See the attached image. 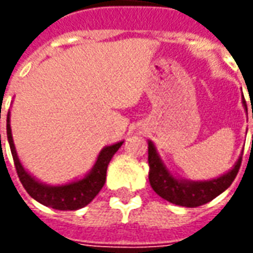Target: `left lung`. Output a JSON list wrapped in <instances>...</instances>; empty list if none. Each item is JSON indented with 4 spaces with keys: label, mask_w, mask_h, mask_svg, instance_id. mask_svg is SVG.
Instances as JSON below:
<instances>
[{
    "label": "left lung",
    "mask_w": 253,
    "mask_h": 253,
    "mask_svg": "<svg viewBox=\"0 0 253 253\" xmlns=\"http://www.w3.org/2000/svg\"><path fill=\"white\" fill-rule=\"evenodd\" d=\"M244 107L247 108V104ZM253 118V112H252ZM253 145V142H252ZM149 181L154 192L165 201L184 207H198L209 203L219 194H222L233 183L239 173L241 157L237 160L232 169L228 173L219 176L217 179L203 181H188L177 179L167 169V167L160 159L157 150L152 141H149Z\"/></svg>",
    "instance_id": "1"
}]
</instances>
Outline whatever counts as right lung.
Here are the masks:
<instances>
[{
	"mask_svg": "<svg viewBox=\"0 0 253 253\" xmlns=\"http://www.w3.org/2000/svg\"><path fill=\"white\" fill-rule=\"evenodd\" d=\"M6 135H8L10 152L13 156L14 167H16L19 179L25 191L35 201L44 206L52 207L55 210H77V209L85 207L88 203L93 201L94 196L99 194L100 190L104 186L107 168H108L112 156L118 152V149L121 148L123 143V141H121V142L114 143L110 146H105L97 156V160H96L92 170L83 179L72 181L69 184H63V186H47V184H43L41 181L36 180L34 176H31L20 163L17 152L14 148L13 137H12L9 112L6 116Z\"/></svg>",
	"mask_w": 253,
	"mask_h": 253,
	"instance_id": "right-lung-1",
	"label": "right lung"
}]
</instances>
